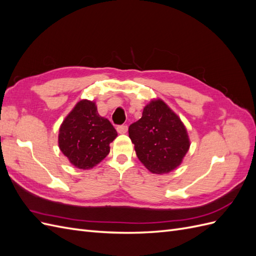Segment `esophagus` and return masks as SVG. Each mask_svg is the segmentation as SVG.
I'll use <instances>...</instances> for the list:
<instances>
[{
  "label": "esophagus",
  "mask_w": 256,
  "mask_h": 256,
  "mask_svg": "<svg viewBox=\"0 0 256 256\" xmlns=\"http://www.w3.org/2000/svg\"><path fill=\"white\" fill-rule=\"evenodd\" d=\"M116 130H118V134H126L127 132L128 127H127V125H120V126L116 127Z\"/></svg>",
  "instance_id": "34e87169"
}]
</instances>
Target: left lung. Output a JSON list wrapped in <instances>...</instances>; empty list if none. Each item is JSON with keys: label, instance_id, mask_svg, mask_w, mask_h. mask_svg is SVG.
<instances>
[{"label": "left lung", "instance_id": "1", "mask_svg": "<svg viewBox=\"0 0 256 256\" xmlns=\"http://www.w3.org/2000/svg\"><path fill=\"white\" fill-rule=\"evenodd\" d=\"M136 156L152 173L164 174L182 164L190 142L180 118L160 99L147 104L129 126Z\"/></svg>", "mask_w": 256, "mask_h": 256}]
</instances>
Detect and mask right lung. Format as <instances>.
Listing matches in <instances>:
<instances>
[{
  "instance_id": "1",
  "label": "right lung",
  "mask_w": 256,
  "mask_h": 256,
  "mask_svg": "<svg viewBox=\"0 0 256 256\" xmlns=\"http://www.w3.org/2000/svg\"><path fill=\"white\" fill-rule=\"evenodd\" d=\"M118 132L98 114L95 102L81 100L60 125L58 146L76 168L88 170L104 160Z\"/></svg>"
}]
</instances>
